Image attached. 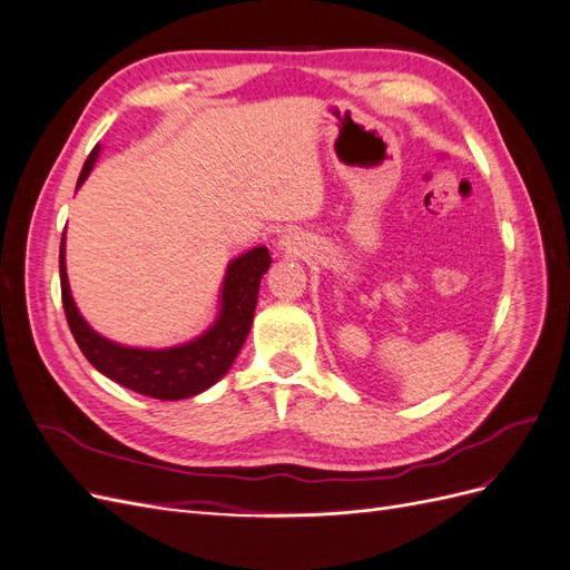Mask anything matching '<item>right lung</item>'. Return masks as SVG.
I'll return each mask as SVG.
<instances>
[{"label": "right lung", "mask_w": 570, "mask_h": 570, "mask_svg": "<svg viewBox=\"0 0 570 570\" xmlns=\"http://www.w3.org/2000/svg\"><path fill=\"white\" fill-rule=\"evenodd\" d=\"M97 157L99 145L90 151L88 161H85L76 189L90 176ZM268 268L271 254L266 247H254L243 256L233 258L220 289V312L209 331L193 342L178 344V347L137 350L101 337L80 316L66 275V235L61 237L59 249L63 312L85 358L101 375L111 377L114 383L164 402L195 396L216 385L228 373L249 335L258 299V285H262Z\"/></svg>", "instance_id": "right-lung-1"}]
</instances>
